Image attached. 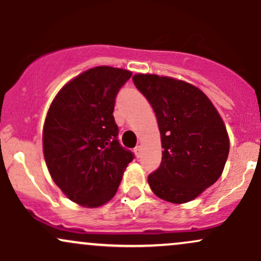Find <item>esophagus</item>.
Returning <instances> with one entry per match:
<instances>
[{
    "mask_svg": "<svg viewBox=\"0 0 261 261\" xmlns=\"http://www.w3.org/2000/svg\"><path fill=\"white\" fill-rule=\"evenodd\" d=\"M135 154H136V157H141V153H142V146H136L134 149Z\"/></svg>",
    "mask_w": 261,
    "mask_h": 261,
    "instance_id": "1",
    "label": "esophagus"
}]
</instances>
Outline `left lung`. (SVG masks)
Segmentation results:
<instances>
[{
	"label": "left lung",
	"mask_w": 261,
	"mask_h": 261,
	"mask_svg": "<svg viewBox=\"0 0 261 261\" xmlns=\"http://www.w3.org/2000/svg\"><path fill=\"white\" fill-rule=\"evenodd\" d=\"M133 81L153 108L163 148L149 188L168 202L191 201L222 174L229 152L226 125L207 95L185 81L151 73Z\"/></svg>",
	"instance_id": "1"
}]
</instances>
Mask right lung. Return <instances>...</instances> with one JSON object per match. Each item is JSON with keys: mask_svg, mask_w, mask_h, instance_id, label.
Returning a JSON list of instances; mask_svg holds the SVG:
<instances>
[{"mask_svg": "<svg viewBox=\"0 0 261 261\" xmlns=\"http://www.w3.org/2000/svg\"><path fill=\"white\" fill-rule=\"evenodd\" d=\"M131 74L110 66L89 68L66 83L47 110L45 163L62 193L83 207L112 200L134 160L116 139L113 115L116 94Z\"/></svg>", "mask_w": 261, "mask_h": 261, "instance_id": "obj_1", "label": "right lung"}]
</instances>
